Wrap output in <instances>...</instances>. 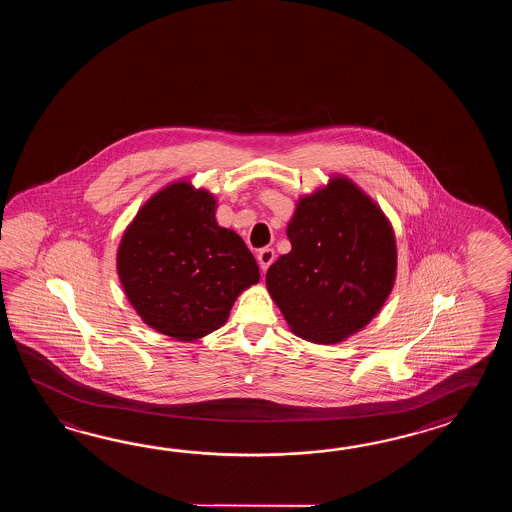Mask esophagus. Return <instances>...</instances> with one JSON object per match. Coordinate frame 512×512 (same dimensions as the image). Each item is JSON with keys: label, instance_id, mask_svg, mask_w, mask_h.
<instances>
[{"label": "esophagus", "instance_id": "34e87169", "mask_svg": "<svg viewBox=\"0 0 512 512\" xmlns=\"http://www.w3.org/2000/svg\"><path fill=\"white\" fill-rule=\"evenodd\" d=\"M274 261V251L265 247L258 252V263H260L261 271H267L271 267V263Z\"/></svg>", "mask_w": 512, "mask_h": 512}]
</instances>
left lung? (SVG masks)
<instances>
[{
    "instance_id": "obj_1",
    "label": "left lung",
    "mask_w": 512,
    "mask_h": 512,
    "mask_svg": "<svg viewBox=\"0 0 512 512\" xmlns=\"http://www.w3.org/2000/svg\"><path fill=\"white\" fill-rule=\"evenodd\" d=\"M293 249L265 276L298 337L335 344L366 326L392 291L395 238L381 210L348 179L298 203L287 227Z\"/></svg>"
}]
</instances>
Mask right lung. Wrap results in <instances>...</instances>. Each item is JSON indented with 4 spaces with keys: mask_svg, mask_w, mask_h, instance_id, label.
<instances>
[{
    "mask_svg": "<svg viewBox=\"0 0 512 512\" xmlns=\"http://www.w3.org/2000/svg\"><path fill=\"white\" fill-rule=\"evenodd\" d=\"M214 197L175 183L153 196L120 243V282L142 320L179 340L227 322L236 296L260 280L252 252L214 219Z\"/></svg>",
    "mask_w": 512,
    "mask_h": 512,
    "instance_id": "add662e5",
    "label": "right lung"
}]
</instances>
